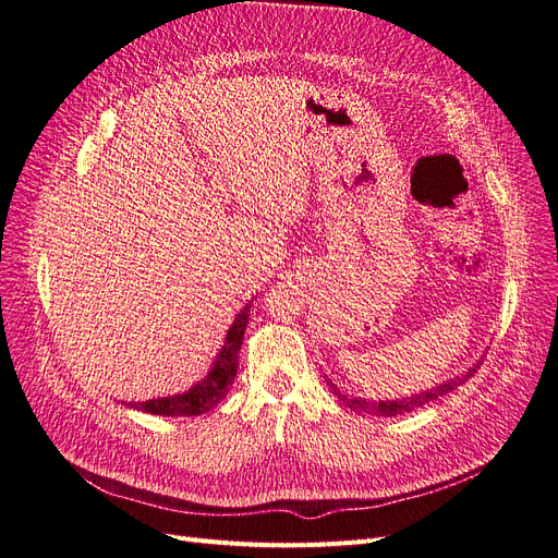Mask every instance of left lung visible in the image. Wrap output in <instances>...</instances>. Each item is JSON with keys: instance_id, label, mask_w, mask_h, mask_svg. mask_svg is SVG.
<instances>
[{"instance_id": "left-lung-1", "label": "left lung", "mask_w": 558, "mask_h": 558, "mask_svg": "<svg viewBox=\"0 0 558 558\" xmlns=\"http://www.w3.org/2000/svg\"><path fill=\"white\" fill-rule=\"evenodd\" d=\"M477 367H480V363H475L472 365L465 375H461V377H453V379H449V381H445V384H440V386H435V388H428V391H421V393H416V396H412V398H402V400H365V398H353V396H347V393H342L340 391V386L337 384H332V379H328L326 377V384H328V388L332 391V396H337L340 398L347 408H351V410H359V412H365V414H375V416H400V414H404V412H412V410H416V408H424L426 402H430V400H437L440 396H447L449 391H453L456 386H461L463 381H468L472 375L477 373Z\"/></svg>"}]
</instances>
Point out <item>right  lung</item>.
I'll return each instance as SVG.
<instances>
[{
  "mask_svg": "<svg viewBox=\"0 0 558 558\" xmlns=\"http://www.w3.org/2000/svg\"><path fill=\"white\" fill-rule=\"evenodd\" d=\"M248 310H251V302L246 307H242L238 316H234L226 342L221 351H218V356L211 363L205 379H199L195 386L189 388V391H183L179 396H167V398L144 400V402H125L128 408L142 410L148 414H160V416H197L214 410L216 404L228 396L234 377H238V365H240L238 361H240L244 330L248 324Z\"/></svg>",
  "mask_w": 558,
  "mask_h": 558,
  "instance_id": "right-lung-1",
  "label": "right lung"
}]
</instances>
